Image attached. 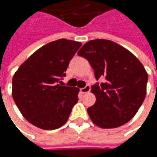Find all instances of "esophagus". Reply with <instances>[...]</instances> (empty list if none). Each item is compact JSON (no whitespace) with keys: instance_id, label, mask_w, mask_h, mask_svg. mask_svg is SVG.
Returning a JSON list of instances; mask_svg holds the SVG:
<instances>
[{"instance_id":"34e87169","label":"esophagus","mask_w":157,"mask_h":157,"mask_svg":"<svg viewBox=\"0 0 157 157\" xmlns=\"http://www.w3.org/2000/svg\"><path fill=\"white\" fill-rule=\"evenodd\" d=\"M90 90H91L90 86H86L84 88H81V89H80V92H81L82 94H87V93L90 92Z\"/></svg>"}]
</instances>
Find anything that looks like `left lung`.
Listing matches in <instances>:
<instances>
[{"instance_id":"8db88e82","label":"left lung","mask_w":157,"mask_h":157,"mask_svg":"<svg viewBox=\"0 0 157 157\" xmlns=\"http://www.w3.org/2000/svg\"><path fill=\"white\" fill-rule=\"evenodd\" d=\"M78 55L88 60L95 78L105 81L92 86L96 97L87 108L92 121L101 128H114L128 122L136 115L146 96L148 73L131 52L105 39L91 40Z\"/></svg>"}]
</instances>
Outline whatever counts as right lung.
Segmentation results:
<instances>
[{"mask_svg":"<svg viewBox=\"0 0 157 157\" xmlns=\"http://www.w3.org/2000/svg\"><path fill=\"white\" fill-rule=\"evenodd\" d=\"M81 45L72 40L51 42L34 52L15 71L12 96L22 116L32 125L53 130L67 121L78 100L79 89L64 86L60 80Z\"/></svg>","mask_w":157,"mask_h":157,"instance_id":"add662e5","label":"right lung"}]
</instances>
